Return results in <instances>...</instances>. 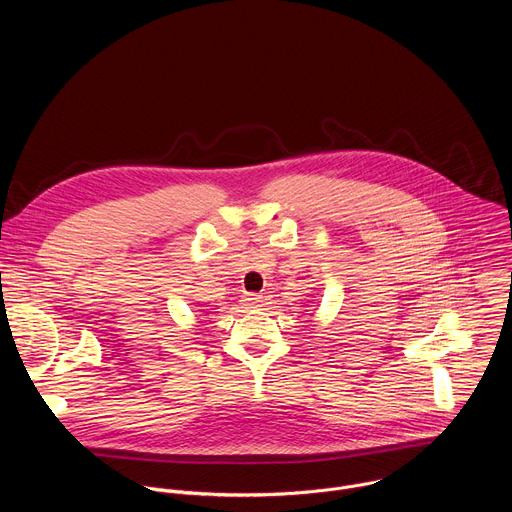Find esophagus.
<instances>
[{
	"label": "esophagus",
	"instance_id": "34e87169",
	"mask_svg": "<svg viewBox=\"0 0 512 512\" xmlns=\"http://www.w3.org/2000/svg\"><path fill=\"white\" fill-rule=\"evenodd\" d=\"M245 302H247V306H251V308H259L263 300H261V296H257V294H247Z\"/></svg>",
	"mask_w": 512,
	"mask_h": 512
}]
</instances>
